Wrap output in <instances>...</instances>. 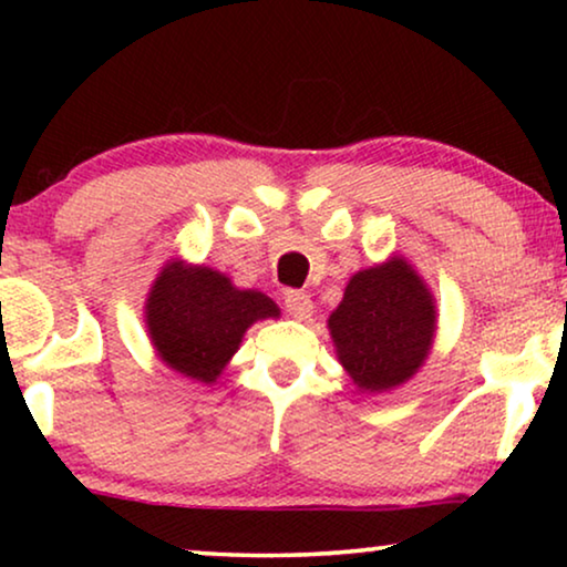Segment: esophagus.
<instances>
[{
    "instance_id": "34e87169",
    "label": "esophagus",
    "mask_w": 567,
    "mask_h": 567,
    "mask_svg": "<svg viewBox=\"0 0 567 567\" xmlns=\"http://www.w3.org/2000/svg\"><path fill=\"white\" fill-rule=\"evenodd\" d=\"M284 305H286V312H289L291 317H297V320H309L315 312L312 299H309L305 291H286Z\"/></svg>"
}]
</instances>
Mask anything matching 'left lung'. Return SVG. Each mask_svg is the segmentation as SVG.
Segmentation results:
<instances>
[{
	"mask_svg": "<svg viewBox=\"0 0 567 567\" xmlns=\"http://www.w3.org/2000/svg\"><path fill=\"white\" fill-rule=\"evenodd\" d=\"M328 330L355 390L382 394L413 379L429 359L439 330L436 299L423 276L392 255L351 276Z\"/></svg>",
	"mask_w": 567,
	"mask_h": 567,
	"instance_id": "1",
	"label": "left lung"
}]
</instances>
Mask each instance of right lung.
I'll use <instances>...</instances> for the list:
<instances>
[{
  "label": "right lung",
  "mask_w": 567,
  "mask_h": 567,
  "mask_svg": "<svg viewBox=\"0 0 567 567\" xmlns=\"http://www.w3.org/2000/svg\"><path fill=\"white\" fill-rule=\"evenodd\" d=\"M281 309L258 289H239L221 270L183 258L167 260L144 305V324L154 353L175 374L214 384L260 320Z\"/></svg>",
  "instance_id": "1"
}]
</instances>
